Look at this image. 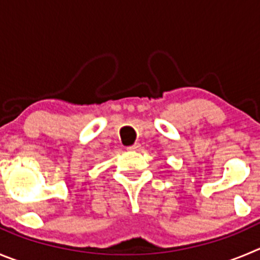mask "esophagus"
I'll list each match as a JSON object with an SVG mask.
<instances>
[{
    "label": "esophagus",
    "mask_w": 260,
    "mask_h": 260,
    "mask_svg": "<svg viewBox=\"0 0 260 260\" xmlns=\"http://www.w3.org/2000/svg\"><path fill=\"white\" fill-rule=\"evenodd\" d=\"M140 146H141V145L138 144V142H136V144H133V145H131V146H128L127 149L131 150V151H136V150L140 149Z\"/></svg>",
    "instance_id": "obj_1"
}]
</instances>
